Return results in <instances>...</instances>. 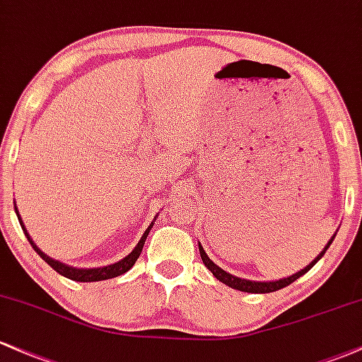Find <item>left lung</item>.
Segmentation results:
<instances>
[{"instance_id": "1", "label": "left lung", "mask_w": 362, "mask_h": 362, "mask_svg": "<svg viewBox=\"0 0 362 362\" xmlns=\"http://www.w3.org/2000/svg\"><path fill=\"white\" fill-rule=\"evenodd\" d=\"M335 235H337V232H335ZM335 235H333L332 239L328 240V244L325 245L323 251H321L320 254H317V256L315 257V259L311 261V263H309L308 266H304V269H300V272L293 273V275H291V276H287V278H280V280H275V281H256V280H245V278L233 276L232 273L225 272V269H221L220 266H216V264L213 263L211 259H209L208 254H206L204 249H202L201 242H199V252H201V259H202V263H204L206 268H208L209 272H211L213 275H214V278H216V280H220L221 284L228 285V287L235 288V291H240V292L268 293V292H275V291H280V288L287 287V285L293 284V281H296L297 278L303 276L304 273H308L309 269H311L313 266H315V264L317 263V261H320L321 257L325 256V252H327V249L329 247V244H332L333 239H335Z\"/></svg>"}]
</instances>
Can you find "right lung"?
<instances>
[{"label": "right lung", "mask_w": 362, "mask_h": 362, "mask_svg": "<svg viewBox=\"0 0 362 362\" xmlns=\"http://www.w3.org/2000/svg\"><path fill=\"white\" fill-rule=\"evenodd\" d=\"M13 204H15V213H17V218H18V221H20V226H22L23 233H25L27 240L30 242V245H33L34 251L37 252L39 256H41L42 259H45L46 263L49 264L51 268L54 269V272H58L62 276H66V278H70V280H75V281H99V280H108V278L120 276V275H123V273L129 272V269L132 268L134 264H136L137 257L141 256L142 247H144V242H146V239H148L151 228H153V225H154V223H151V225L148 226V228H146L144 235H142L141 240L137 242V245L132 249V252L127 254V256L123 257V259L118 261V263H113V264H108V266H99V268H75V266L65 264V263H62V261L53 259V257L47 256L46 252H42L41 249L37 247V244H35V242L33 240V237H30L29 232H27L25 225H23L22 216H20V213H18V209H17V202H13ZM154 220H156V218H154Z\"/></svg>", "instance_id": "add662e5"}]
</instances>
